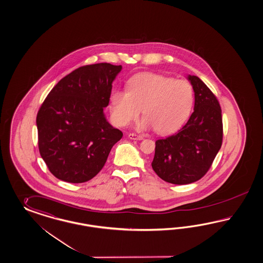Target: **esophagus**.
I'll list each match as a JSON object with an SVG mask.
<instances>
[{
    "instance_id": "obj_1",
    "label": "esophagus",
    "mask_w": 263,
    "mask_h": 263,
    "mask_svg": "<svg viewBox=\"0 0 263 263\" xmlns=\"http://www.w3.org/2000/svg\"><path fill=\"white\" fill-rule=\"evenodd\" d=\"M128 137L131 139V140H139V141H141V140H143L144 139V136L143 135H137L135 133H130Z\"/></svg>"
}]
</instances>
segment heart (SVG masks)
Wrapping results in <instances>:
<instances>
[{"label":"heart","mask_w":263,"mask_h":263,"mask_svg":"<svg viewBox=\"0 0 263 263\" xmlns=\"http://www.w3.org/2000/svg\"><path fill=\"white\" fill-rule=\"evenodd\" d=\"M109 102L111 118L118 126L129 124L142 109L143 126L168 134L178 130L190 117L194 92L186 81L145 72L128 82L127 91H112Z\"/></svg>","instance_id":"obj_1"}]
</instances>
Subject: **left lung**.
<instances>
[{"label": "left lung", "instance_id": "left-lung-1", "mask_svg": "<svg viewBox=\"0 0 263 263\" xmlns=\"http://www.w3.org/2000/svg\"><path fill=\"white\" fill-rule=\"evenodd\" d=\"M194 111L175 134L155 142L152 167L167 182L187 184L208 172L222 144L221 109L216 95L198 77L190 76Z\"/></svg>", "mask_w": 263, "mask_h": 263}]
</instances>
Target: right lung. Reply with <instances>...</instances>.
I'll use <instances>...</instances> for the list:
<instances>
[{
    "label": "right lung",
    "instance_id": "1",
    "mask_svg": "<svg viewBox=\"0 0 263 263\" xmlns=\"http://www.w3.org/2000/svg\"><path fill=\"white\" fill-rule=\"evenodd\" d=\"M121 65L82 66L48 93L36 115L37 144L50 173L67 182L89 181L123 133L104 116Z\"/></svg>",
    "mask_w": 263,
    "mask_h": 263
}]
</instances>
